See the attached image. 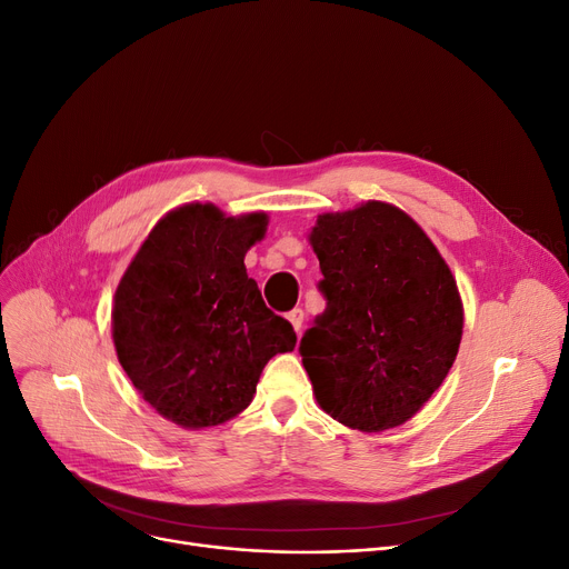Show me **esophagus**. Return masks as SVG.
<instances>
[{
	"mask_svg": "<svg viewBox=\"0 0 569 569\" xmlns=\"http://www.w3.org/2000/svg\"><path fill=\"white\" fill-rule=\"evenodd\" d=\"M288 320H290V325L295 327V332H302V327H305V311H302V309L288 311Z\"/></svg>",
	"mask_w": 569,
	"mask_h": 569,
	"instance_id": "obj_1",
	"label": "esophagus"
}]
</instances>
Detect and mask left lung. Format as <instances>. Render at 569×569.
Wrapping results in <instances>:
<instances>
[{
  "label": "left lung",
  "instance_id": "8db88e82",
  "mask_svg": "<svg viewBox=\"0 0 569 569\" xmlns=\"http://www.w3.org/2000/svg\"><path fill=\"white\" fill-rule=\"evenodd\" d=\"M311 247L327 307L300 355L320 408L369 433L403 425L457 360L463 309L450 267L408 214L376 200L318 217Z\"/></svg>",
  "mask_w": 569,
  "mask_h": 569
}]
</instances>
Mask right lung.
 <instances>
[{
    "label": "right lung",
    "instance_id": "add662e5",
    "mask_svg": "<svg viewBox=\"0 0 569 569\" xmlns=\"http://www.w3.org/2000/svg\"><path fill=\"white\" fill-rule=\"evenodd\" d=\"M267 217L214 204L166 214L119 281L112 339L142 399L179 427H217L242 412L264 365L295 348L292 325L267 309L244 256Z\"/></svg>",
    "mask_w": 569,
    "mask_h": 569
}]
</instances>
